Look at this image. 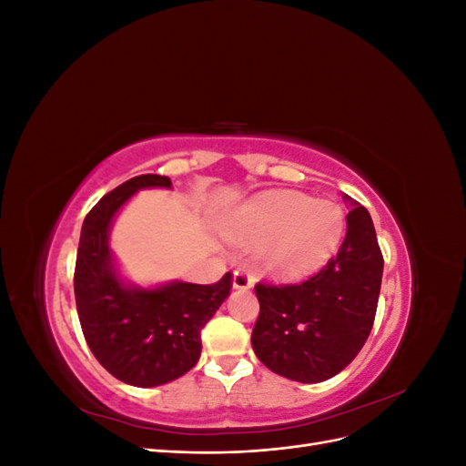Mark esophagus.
Masks as SVG:
<instances>
[{"label": "esophagus", "mask_w": 466, "mask_h": 466, "mask_svg": "<svg viewBox=\"0 0 466 466\" xmlns=\"http://www.w3.org/2000/svg\"><path fill=\"white\" fill-rule=\"evenodd\" d=\"M252 286V276L245 270L233 272V288L235 289H248Z\"/></svg>", "instance_id": "esophagus-1"}]
</instances>
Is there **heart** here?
<instances>
[{
    "label": "heart",
    "mask_w": 466,
    "mask_h": 466,
    "mask_svg": "<svg viewBox=\"0 0 466 466\" xmlns=\"http://www.w3.org/2000/svg\"><path fill=\"white\" fill-rule=\"evenodd\" d=\"M344 228V211L336 202L279 190L245 202L225 221L223 233L241 245L264 243L260 258L268 270L298 279L332 258Z\"/></svg>",
    "instance_id": "b5f03b06"
}]
</instances>
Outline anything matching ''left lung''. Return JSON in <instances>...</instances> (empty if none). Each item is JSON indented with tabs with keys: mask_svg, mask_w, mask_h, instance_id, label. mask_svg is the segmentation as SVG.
Masks as SVG:
<instances>
[{
	"mask_svg": "<svg viewBox=\"0 0 466 466\" xmlns=\"http://www.w3.org/2000/svg\"><path fill=\"white\" fill-rule=\"evenodd\" d=\"M346 238L322 270L298 286L255 288L260 315L250 342L268 370L320 383L351 363L371 332L383 255L370 211L348 194Z\"/></svg>",
	"mask_w": 466,
	"mask_h": 466,
	"instance_id": "1",
	"label": "left lung"
}]
</instances>
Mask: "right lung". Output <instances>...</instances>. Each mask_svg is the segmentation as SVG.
Listing matches in <instances>:
<instances>
[{
  "instance_id": "add662e5",
  "label": "right lung",
  "mask_w": 466,
  "mask_h": 466,
  "mask_svg": "<svg viewBox=\"0 0 466 466\" xmlns=\"http://www.w3.org/2000/svg\"><path fill=\"white\" fill-rule=\"evenodd\" d=\"M144 188H173L171 178L139 175L103 196L83 221L74 289L83 336L103 368L134 387H159L190 371L202 354L200 332L231 289L167 281L136 286L120 274L110 248L118 211Z\"/></svg>"
}]
</instances>
